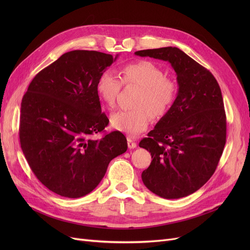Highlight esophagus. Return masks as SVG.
I'll list each match as a JSON object with an SVG mask.
<instances>
[{
	"mask_svg": "<svg viewBox=\"0 0 250 250\" xmlns=\"http://www.w3.org/2000/svg\"><path fill=\"white\" fill-rule=\"evenodd\" d=\"M127 146L129 149H135L137 147V144L132 139H127Z\"/></svg>",
	"mask_w": 250,
	"mask_h": 250,
	"instance_id": "1",
	"label": "esophagus"
}]
</instances>
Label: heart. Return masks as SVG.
Masks as SVG:
<instances>
[{
	"mask_svg": "<svg viewBox=\"0 0 250 250\" xmlns=\"http://www.w3.org/2000/svg\"><path fill=\"white\" fill-rule=\"evenodd\" d=\"M137 85L141 91L135 101L136 109L122 110L110 115L111 126L129 136L146 130L155 118L162 117L172 106L177 94V85L164 77L163 70L150 61H139L125 64L120 77L111 71L100 74L96 82V93L108 108L114 106L122 85Z\"/></svg>",
	"mask_w": 250,
	"mask_h": 250,
	"instance_id": "heart-1",
	"label": "heart"
}]
</instances>
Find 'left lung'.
<instances>
[{"label": "left lung", "instance_id": "8db88e82", "mask_svg": "<svg viewBox=\"0 0 250 250\" xmlns=\"http://www.w3.org/2000/svg\"><path fill=\"white\" fill-rule=\"evenodd\" d=\"M168 62L176 73L177 96L139 146L151 153L144 170L146 188L164 199H180L200 189L214 174L226 144V114L212 73L177 47L135 52Z\"/></svg>", "mask_w": 250, "mask_h": 250}]
</instances>
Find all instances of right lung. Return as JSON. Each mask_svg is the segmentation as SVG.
<instances>
[{
  "mask_svg": "<svg viewBox=\"0 0 250 250\" xmlns=\"http://www.w3.org/2000/svg\"><path fill=\"white\" fill-rule=\"evenodd\" d=\"M117 57L96 50L65 52L33 78L23 96V154L38 180L64 198L91 192L109 162L127 149L120 132L91 139L109 123L101 112L96 82Z\"/></svg>",
  "mask_w": 250,
  "mask_h": 250,
  "instance_id": "obj_1",
  "label": "right lung"
}]
</instances>
